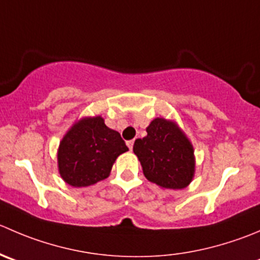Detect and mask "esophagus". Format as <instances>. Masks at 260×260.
<instances>
[{"mask_svg": "<svg viewBox=\"0 0 260 260\" xmlns=\"http://www.w3.org/2000/svg\"><path fill=\"white\" fill-rule=\"evenodd\" d=\"M133 145H135V141L131 140V141H127V146L129 147V150H132L133 148Z\"/></svg>", "mask_w": 260, "mask_h": 260, "instance_id": "esophagus-1", "label": "esophagus"}]
</instances>
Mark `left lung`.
I'll return each instance as SVG.
<instances>
[{
    "label": "left lung",
    "mask_w": 260,
    "mask_h": 260,
    "mask_svg": "<svg viewBox=\"0 0 260 260\" xmlns=\"http://www.w3.org/2000/svg\"><path fill=\"white\" fill-rule=\"evenodd\" d=\"M147 136L137 138V155L147 180L168 189H183L194 175L193 146L175 123L156 118L147 127Z\"/></svg>",
    "instance_id": "8db88e82"
}]
</instances>
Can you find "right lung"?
Listing matches in <instances>:
<instances>
[{
    "instance_id": "1",
    "label": "right lung",
    "mask_w": 260,
    "mask_h": 260,
    "mask_svg": "<svg viewBox=\"0 0 260 260\" xmlns=\"http://www.w3.org/2000/svg\"><path fill=\"white\" fill-rule=\"evenodd\" d=\"M128 151L117 131L102 117L85 118L63 137L58 150V169L72 186H89L108 178L115 158Z\"/></svg>"
}]
</instances>
